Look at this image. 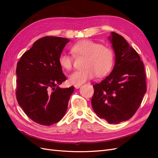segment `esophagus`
<instances>
[{"label": "esophagus", "instance_id": "esophagus-1", "mask_svg": "<svg viewBox=\"0 0 158 158\" xmlns=\"http://www.w3.org/2000/svg\"><path fill=\"white\" fill-rule=\"evenodd\" d=\"M74 87L76 89H78L81 87V85H74Z\"/></svg>", "mask_w": 158, "mask_h": 158}]
</instances>
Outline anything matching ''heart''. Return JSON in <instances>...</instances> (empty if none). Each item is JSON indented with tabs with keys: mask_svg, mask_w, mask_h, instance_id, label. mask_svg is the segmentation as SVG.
Returning <instances> with one entry per match:
<instances>
[{
	"mask_svg": "<svg viewBox=\"0 0 158 158\" xmlns=\"http://www.w3.org/2000/svg\"><path fill=\"white\" fill-rule=\"evenodd\" d=\"M70 51L75 57H85L82 70H76L69 76L72 84L81 85L97 75L102 78L111 72L114 64V52L108 47L91 40H82L71 47ZM74 57L62 52L59 64L62 69L69 70L73 66Z\"/></svg>",
	"mask_w": 158,
	"mask_h": 158,
	"instance_id": "1",
	"label": "heart"
}]
</instances>
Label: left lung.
Wrapping results in <instances>:
<instances>
[{
	"label": "left lung",
	"instance_id": "left-lung-1",
	"mask_svg": "<svg viewBox=\"0 0 158 158\" xmlns=\"http://www.w3.org/2000/svg\"><path fill=\"white\" fill-rule=\"evenodd\" d=\"M115 55L114 68L101 82L93 85L94 112L110 124L130 119L146 92L144 64L125 38L111 32L109 37Z\"/></svg>",
	"mask_w": 158,
	"mask_h": 158
}]
</instances>
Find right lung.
I'll list each match as a JSON object with an SVG mask.
<instances>
[{
    "label": "right lung",
    "mask_w": 158,
    "mask_h": 158,
    "mask_svg": "<svg viewBox=\"0 0 158 158\" xmlns=\"http://www.w3.org/2000/svg\"><path fill=\"white\" fill-rule=\"evenodd\" d=\"M70 41L46 36L37 40L17 63L16 99L26 115L41 125L60 121L67 110L74 87L60 88L66 80L59 57Z\"/></svg>",
    "instance_id": "1"
}]
</instances>
